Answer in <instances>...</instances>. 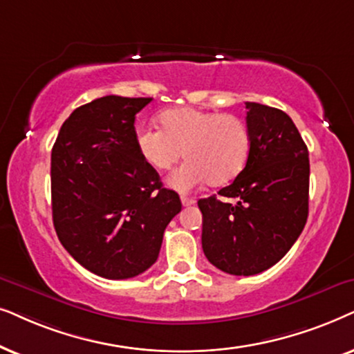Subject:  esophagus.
Returning <instances> with one entry per match:
<instances>
[{
	"label": "esophagus",
	"instance_id": "34e87169",
	"mask_svg": "<svg viewBox=\"0 0 354 354\" xmlns=\"http://www.w3.org/2000/svg\"><path fill=\"white\" fill-rule=\"evenodd\" d=\"M194 199H191V197H186V196H183L181 197V204L183 205H185V207H189V205H192V204H194Z\"/></svg>",
	"mask_w": 354,
	"mask_h": 354
}]
</instances>
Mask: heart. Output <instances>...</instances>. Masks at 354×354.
<instances>
[{"label":"heart","instance_id":"obj_1","mask_svg":"<svg viewBox=\"0 0 354 354\" xmlns=\"http://www.w3.org/2000/svg\"><path fill=\"white\" fill-rule=\"evenodd\" d=\"M162 131L144 128L136 136L140 157L157 171L187 162L168 178L178 191L209 183L225 186L236 180L251 153V133L241 118L226 113L181 106L158 116Z\"/></svg>","mask_w":354,"mask_h":354}]
</instances>
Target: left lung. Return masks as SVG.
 <instances>
[{
	"instance_id": "left-lung-1",
	"label": "left lung",
	"mask_w": 354,
	"mask_h": 354,
	"mask_svg": "<svg viewBox=\"0 0 354 354\" xmlns=\"http://www.w3.org/2000/svg\"><path fill=\"white\" fill-rule=\"evenodd\" d=\"M251 153L218 196L197 202L202 249L216 268L256 275L275 266L303 232L309 210V152L291 118L248 102Z\"/></svg>"
}]
</instances>
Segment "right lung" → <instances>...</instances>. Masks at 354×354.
<instances>
[{"instance_id":"1","label":"right lung","mask_w":354,"mask_h":354,"mask_svg":"<svg viewBox=\"0 0 354 354\" xmlns=\"http://www.w3.org/2000/svg\"><path fill=\"white\" fill-rule=\"evenodd\" d=\"M152 98L106 95L71 113L51 150V210L61 244L87 270L133 279L155 263L180 196L140 157L136 115Z\"/></svg>"}]
</instances>
